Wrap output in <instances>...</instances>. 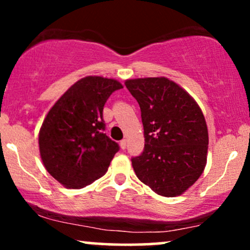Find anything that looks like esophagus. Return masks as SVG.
<instances>
[{
  "mask_svg": "<svg viewBox=\"0 0 250 250\" xmlns=\"http://www.w3.org/2000/svg\"><path fill=\"white\" fill-rule=\"evenodd\" d=\"M120 146H121L122 149H125V147H127V141H125V140H122V141L120 142Z\"/></svg>",
  "mask_w": 250,
  "mask_h": 250,
  "instance_id": "34e87169",
  "label": "esophagus"
}]
</instances>
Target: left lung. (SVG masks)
Instances as JSON below:
<instances>
[{"label":"left lung","instance_id":"left-lung-1","mask_svg":"<svg viewBox=\"0 0 250 250\" xmlns=\"http://www.w3.org/2000/svg\"><path fill=\"white\" fill-rule=\"evenodd\" d=\"M141 109L145 149L131 157L135 174L161 196L185 193L207 162L208 129L197 103L166 77L125 81Z\"/></svg>","mask_w":250,"mask_h":250}]
</instances>
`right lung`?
I'll return each instance as SVG.
<instances>
[{
  "label": "right lung",
  "instance_id": "right-lung-1",
  "mask_svg": "<svg viewBox=\"0 0 250 250\" xmlns=\"http://www.w3.org/2000/svg\"><path fill=\"white\" fill-rule=\"evenodd\" d=\"M122 84L87 76L60 97L40 130V154L54 179L67 188L91 185L107 173L119 143L105 135L103 107Z\"/></svg>",
  "mask_w": 250,
  "mask_h": 250
}]
</instances>
